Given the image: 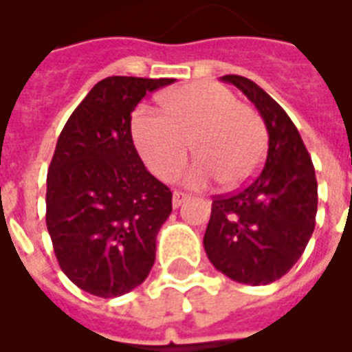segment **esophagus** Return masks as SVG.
I'll return each instance as SVG.
<instances>
[{
  "instance_id": "34e87169",
  "label": "esophagus",
  "mask_w": 352,
  "mask_h": 352,
  "mask_svg": "<svg viewBox=\"0 0 352 352\" xmlns=\"http://www.w3.org/2000/svg\"><path fill=\"white\" fill-rule=\"evenodd\" d=\"M188 197H190V195H188V193H184V192H173V199H171V203H173V208H179V206H181V204L184 203Z\"/></svg>"
}]
</instances>
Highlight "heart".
I'll list each match as a JSON object with an SVG mask.
<instances>
[{
  "instance_id": "obj_1",
  "label": "heart",
  "mask_w": 352,
  "mask_h": 352,
  "mask_svg": "<svg viewBox=\"0 0 352 352\" xmlns=\"http://www.w3.org/2000/svg\"><path fill=\"white\" fill-rule=\"evenodd\" d=\"M164 113L138 107L133 140L148 168L162 181L181 170L190 151L199 159L184 173L190 186L221 179L239 186L256 175L265 153V127L250 107L215 82H193L164 96Z\"/></svg>"
}]
</instances>
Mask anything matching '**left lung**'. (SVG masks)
Here are the masks:
<instances>
[{
  "mask_svg": "<svg viewBox=\"0 0 352 352\" xmlns=\"http://www.w3.org/2000/svg\"><path fill=\"white\" fill-rule=\"evenodd\" d=\"M257 107L268 133L267 159L254 181L212 203L204 250L219 272L237 283L268 285L294 267L311 239L318 182L311 155L294 122L252 80L223 76Z\"/></svg>",
  "mask_w": 352,
  "mask_h": 352,
  "instance_id": "1",
  "label": "left lung"
}]
</instances>
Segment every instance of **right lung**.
<instances>
[{
  "label": "right lung",
  "instance_id": "right-lung-1",
  "mask_svg": "<svg viewBox=\"0 0 352 352\" xmlns=\"http://www.w3.org/2000/svg\"><path fill=\"white\" fill-rule=\"evenodd\" d=\"M173 82L100 80L58 137L47 173V230L63 274L93 296L126 294L153 267L171 192L138 157L131 113L148 93Z\"/></svg>",
  "mask_w": 352,
  "mask_h": 352
}]
</instances>
